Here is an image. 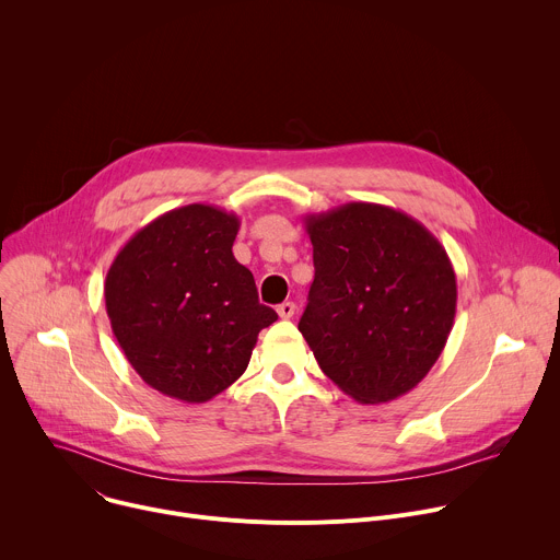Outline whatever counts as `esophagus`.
Segmentation results:
<instances>
[{
    "label": "esophagus",
    "mask_w": 560,
    "mask_h": 560,
    "mask_svg": "<svg viewBox=\"0 0 560 560\" xmlns=\"http://www.w3.org/2000/svg\"><path fill=\"white\" fill-rule=\"evenodd\" d=\"M277 312H279L281 318H292L294 312H296V305H294L292 301H285V303H281V305L277 307Z\"/></svg>",
    "instance_id": "obj_1"
}]
</instances>
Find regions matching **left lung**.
<instances>
[{
    "mask_svg": "<svg viewBox=\"0 0 560 560\" xmlns=\"http://www.w3.org/2000/svg\"><path fill=\"white\" fill-rule=\"evenodd\" d=\"M314 281L299 332L318 368L354 401L389 404L441 357L456 314V275L415 217L350 201L305 214Z\"/></svg>",
    "mask_w": 560,
    "mask_h": 560,
    "instance_id": "obj_1",
    "label": "left lung"
}]
</instances>
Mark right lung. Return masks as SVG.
I'll return each instance as SVG.
<instances>
[{
    "label": "right lung",
    "mask_w": 560,
    "mask_h": 560,
    "mask_svg": "<svg viewBox=\"0 0 560 560\" xmlns=\"http://www.w3.org/2000/svg\"><path fill=\"white\" fill-rule=\"evenodd\" d=\"M238 225L234 212L208 203L168 210L128 238L106 275V312L128 363L184 404L230 387L277 322L232 255Z\"/></svg>",
    "instance_id": "obj_1"
}]
</instances>
